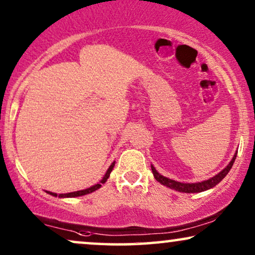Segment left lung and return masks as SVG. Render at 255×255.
Returning <instances> with one entry per match:
<instances>
[{"label":"left lung","mask_w":255,"mask_h":255,"mask_svg":"<svg viewBox=\"0 0 255 255\" xmlns=\"http://www.w3.org/2000/svg\"><path fill=\"white\" fill-rule=\"evenodd\" d=\"M236 158H237V153L235 155H233V158H232L231 161H230L229 165L226 166L221 173H218L217 175L211 177V179L202 181V182H197V183L177 182V181H175V180H170V179H168V177L162 176L161 174H159L158 172H156V169L153 166H151V168H152L153 175H154V179L158 181V182L163 184V186L170 188V189H174L176 191H181V193H201V191H205L208 189H211V188H214L216 184H218L219 182H221V181L224 179L226 175H228L230 169L232 168L233 162H235Z\"/></svg>","instance_id":"8db88e82"}]
</instances>
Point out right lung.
Instances as JSON below:
<instances>
[{"label":"right lung","mask_w":255,"mask_h":255,"mask_svg":"<svg viewBox=\"0 0 255 255\" xmlns=\"http://www.w3.org/2000/svg\"><path fill=\"white\" fill-rule=\"evenodd\" d=\"M114 166H115V162L111 163L110 167H109V168H108V170H107V173L104 174L103 179L100 181V183L94 184V186L87 188V189L78 190V191H73V193H67V194H59V195L55 194V193H51V191H47V193L50 194V195H52V196H55V197H57V196H59V197H79V196H83V195H87V194L93 193V191L100 189V188L102 187L103 183H106V181L108 180V177L110 176V173H111V170H113Z\"/></svg>","instance_id":"right-lung-1"}]
</instances>
